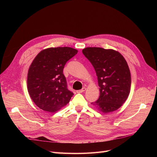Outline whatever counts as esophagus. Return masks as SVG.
Wrapping results in <instances>:
<instances>
[{
    "mask_svg": "<svg viewBox=\"0 0 157 157\" xmlns=\"http://www.w3.org/2000/svg\"><path fill=\"white\" fill-rule=\"evenodd\" d=\"M86 90V88H85V87H84V88H82L81 90H77V93H82L83 92H84L85 90Z\"/></svg>",
    "mask_w": 157,
    "mask_h": 157,
    "instance_id": "obj_1",
    "label": "esophagus"
}]
</instances>
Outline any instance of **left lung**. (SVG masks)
Instances as JSON below:
<instances>
[{
  "label": "left lung",
  "instance_id": "8db88e82",
  "mask_svg": "<svg viewBox=\"0 0 157 157\" xmlns=\"http://www.w3.org/2000/svg\"><path fill=\"white\" fill-rule=\"evenodd\" d=\"M82 53L96 71L99 86V98L92 104L103 113L117 110L126 101L131 87L130 71L124 58L116 50L98 47H88Z\"/></svg>",
  "mask_w": 157,
  "mask_h": 157
}]
</instances>
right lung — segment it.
<instances>
[{"label":"right lung","instance_id":"1","mask_svg":"<svg viewBox=\"0 0 157 157\" xmlns=\"http://www.w3.org/2000/svg\"><path fill=\"white\" fill-rule=\"evenodd\" d=\"M78 50L70 47L48 48L37 54L27 74V90L35 105L54 113L65 106L73 96L67 88L64 66Z\"/></svg>","mask_w":157,"mask_h":157}]
</instances>
